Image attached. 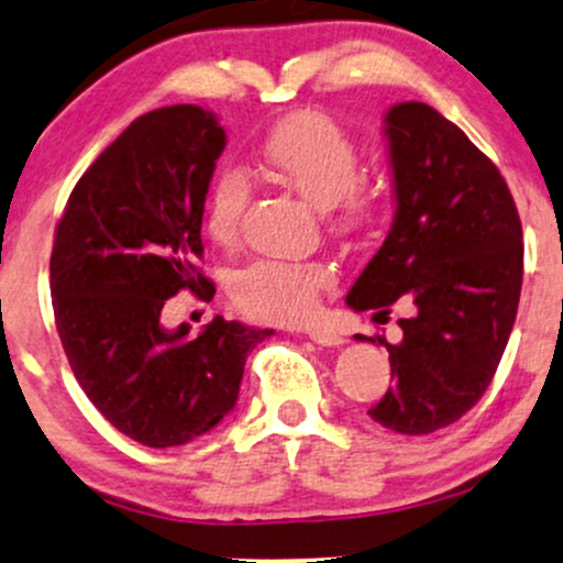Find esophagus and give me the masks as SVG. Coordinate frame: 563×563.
I'll use <instances>...</instances> for the list:
<instances>
[{"instance_id": "1", "label": "esophagus", "mask_w": 563, "mask_h": 563, "mask_svg": "<svg viewBox=\"0 0 563 563\" xmlns=\"http://www.w3.org/2000/svg\"><path fill=\"white\" fill-rule=\"evenodd\" d=\"M308 336L321 347H340L342 342H345V336L336 334V332H329V329H308Z\"/></svg>"}]
</instances>
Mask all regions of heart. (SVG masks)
I'll use <instances>...</instances> for the list:
<instances>
[{
	"label": "heart",
	"mask_w": 563,
	"mask_h": 563,
	"mask_svg": "<svg viewBox=\"0 0 563 563\" xmlns=\"http://www.w3.org/2000/svg\"><path fill=\"white\" fill-rule=\"evenodd\" d=\"M255 165L323 210L334 231H368L385 208L379 191L358 181V144L323 112H295L276 123L257 144ZM247 202V178L242 170L223 168L210 184L205 205V229L218 244L236 242ZM329 284L332 271L323 263L255 261L234 274L231 300L250 319L297 323L316 313L319 295Z\"/></svg>",
	"instance_id": "1"
}]
</instances>
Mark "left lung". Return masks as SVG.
<instances>
[{
  "mask_svg": "<svg viewBox=\"0 0 563 563\" xmlns=\"http://www.w3.org/2000/svg\"><path fill=\"white\" fill-rule=\"evenodd\" d=\"M395 218L347 306L408 308L389 353L395 385L368 411L400 434L453 424L490 387L517 321L525 244L504 176L459 125L424 102L385 115ZM366 340V336H355Z\"/></svg>",
  "mask_w": 563,
  "mask_h": 563,
  "instance_id": "1",
  "label": "left lung"
}]
</instances>
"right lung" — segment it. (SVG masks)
<instances>
[{
	"label": "right lung",
	"mask_w": 563,
	"mask_h": 563,
	"mask_svg": "<svg viewBox=\"0 0 563 563\" xmlns=\"http://www.w3.org/2000/svg\"><path fill=\"white\" fill-rule=\"evenodd\" d=\"M223 147L216 112L152 110L89 165L57 223L49 287L65 355L97 411L147 448L218 427L240 398L247 353L274 334L221 316L200 334L163 323L181 289L216 295L195 263Z\"/></svg>",
	"instance_id": "right-lung-1"
}]
</instances>
